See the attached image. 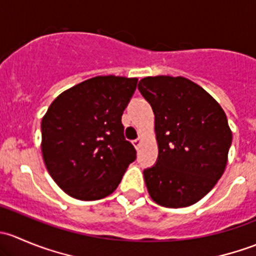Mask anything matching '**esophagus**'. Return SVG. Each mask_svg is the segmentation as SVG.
Instances as JSON below:
<instances>
[{"mask_svg":"<svg viewBox=\"0 0 256 256\" xmlns=\"http://www.w3.org/2000/svg\"><path fill=\"white\" fill-rule=\"evenodd\" d=\"M140 142H141V138H136V140L132 141V144L136 147V148H138V147L140 146Z\"/></svg>","mask_w":256,"mask_h":256,"instance_id":"34e87169","label":"esophagus"}]
</instances>
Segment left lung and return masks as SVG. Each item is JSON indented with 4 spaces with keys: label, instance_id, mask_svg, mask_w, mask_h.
<instances>
[{
    "label": "left lung",
    "instance_id": "obj_1",
    "mask_svg": "<svg viewBox=\"0 0 256 256\" xmlns=\"http://www.w3.org/2000/svg\"><path fill=\"white\" fill-rule=\"evenodd\" d=\"M138 88L154 110L158 144L156 164L144 170L150 196L166 208L194 204L226 170L232 144L226 112L183 76H147Z\"/></svg>",
    "mask_w": 256,
    "mask_h": 256
}]
</instances>
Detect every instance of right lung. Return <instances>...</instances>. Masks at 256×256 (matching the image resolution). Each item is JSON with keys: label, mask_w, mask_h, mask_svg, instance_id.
Instances as JSON below:
<instances>
[{"label": "right lung", "mask_w": 256, "mask_h": 256, "mask_svg": "<svg viewBox=\"0 0 256 256\" xmlns=\"http://www.w3.org/2000/svg\"><path fill=\"white\" fill-rule=\"evenodd\" d=\"M136 85V78L95 76L50 104L40 125L43 160L68 196L96 200L112 194L136 160L121 122Z\"/></svg>", "instance_id": "right-lung-1"}]
</instances>
